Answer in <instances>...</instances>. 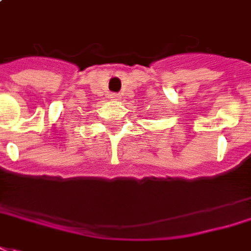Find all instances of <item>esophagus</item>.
Returning a JSON list of instances; mask_svg holds the SVG:
<instances>
[{"mask_svg": "<svg viewBox=\"0 0 251 251\" xmlns=\"http://www.w3.org/2000/svg\"><path fill=\"white\" fill-rule=\"evenodd\" d=\"M120 98H122V97H120L119 94H112V95H110V99H112L113 102H117V100H120Z\"/></svg>", "mask_w": 251, "mask_h": 251, "instance_id": "34e87169", "label": "esophagus"}]
</instances>
